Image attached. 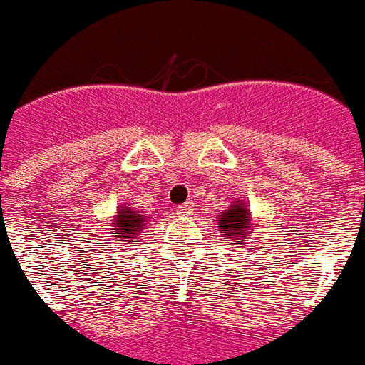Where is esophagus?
<instances>
[{
    "label": "esophagus",
    "mask_w": 365,
    "mask_h": 365,
    "mask_svg": "<svg viewBox=\"0 0 365 365\" xmlns=\"http://www.w3.org/2000/svg\"><path fill=\"white\" fill-rule=\"evenodd\" d=\"M192 210H195V204L192 202H185L182 204V206H178V214H182V216H185V214H192Z\"/></svg>",
    "instance_id": "obj_1"
}]
</instances>
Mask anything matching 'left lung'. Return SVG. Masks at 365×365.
<instances>
[{"instance_id": "left-lung-1", "label": "left lung", "mask_w": 365, "mask_h": 365, "mask_svg": "<svg viewBox=\"0 0 365 365\" xmlns=\"http://www.w3.org/2000/svg\"><path fill=\"white\" fill-rule=\"evenodd\" d=\"M218 230L222 242L224 244H232V242H242L244 244L247 236H253V220L252 212L245 206L244 200H234V202L226 206V210L218 214Z\"/></svg>"}]
</instances>
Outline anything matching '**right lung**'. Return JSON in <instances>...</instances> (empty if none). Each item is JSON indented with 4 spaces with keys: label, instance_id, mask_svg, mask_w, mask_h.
I'll return each instance as SVG.
<instances>
[{
    "label": "right lung",
    "instance_id": "1",
    "mask_svg": "<svg viewBox=\"0 0 365 365\" xmlns=\"http://www.w3.org/2000/svg\"><path fill=\"white\" fill-rule=\"evenodd\" d=\"M147 216L143 212L133 210V208H120L113 214V222L110 230L112 234H118L113 237H120L118 242H139L145 230ZM110 237V236H108Z\"/></svg>",
    "mask_w": 365,
    "mask_h": 365
}]
</instances>
